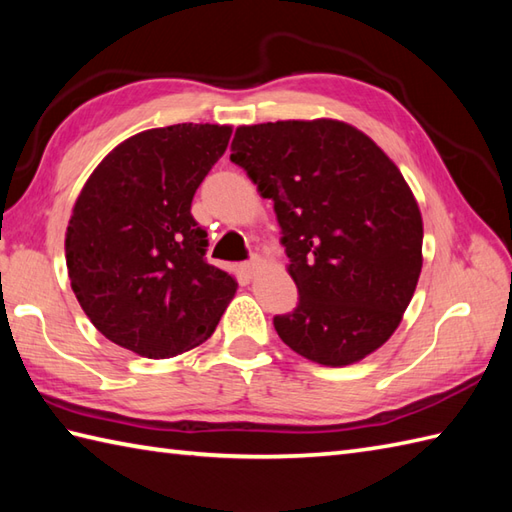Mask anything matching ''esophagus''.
<instances>
[{
    "instance_id": "obj_1",
    "label": "esophagus",
    "mask_w": 512,
    "mask_h": 512,
    "mask_svg": "<svg viewBox=\"0 0 512 512\" xmlns=\"http://www.w3.org/2000/svg\"><path fill=\"white\" fill-rule=\"evenodd\" d=\"M259 268H262V257H250L248 262L242 264V270L248 275V277H255L259 273Z\"/></svg>"
}]
</instances>
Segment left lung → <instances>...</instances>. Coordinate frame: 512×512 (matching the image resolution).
Masks as SVG:
<instances>
[{
  "mask_svg": "<svg viewBox=\"0 0 512 512\" xmlns=\"http://www.w3.org/2000/svg\"><path fill=\"white\" fill-rule=\"evenodd\" d=\"M231 160L275 202L297 308L273 319L308 361L343 367L383 345L422 270V215L400 169L356 127H237Z\"/></svg>",
  "mask_w": 512,
  "mask_h": 512,
  "instance_id": "8db88e82",
  "label": "left lung"
}]
</instances>
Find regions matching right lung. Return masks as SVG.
Wrapping results in <instances>:
<instances>
[{
    "label": "right lung",
    "mask_w": 512,
    "mask_h": 512,
    "mask_svg": "<svg viewBox=\"0 0 512 512\" xmlns=\"http://www.w3.org/2000/svg\"><path fill=\"white\" fill-rule=\"evenodd\" d=\"M228 125L147 129L85 182L65 233L76 299L105 339L147 358L178 356L220 323L237 281L206 262L191 202L228 147Z\"/></svg>",
    "instance_id": "add662e5"
}]
</instances>
